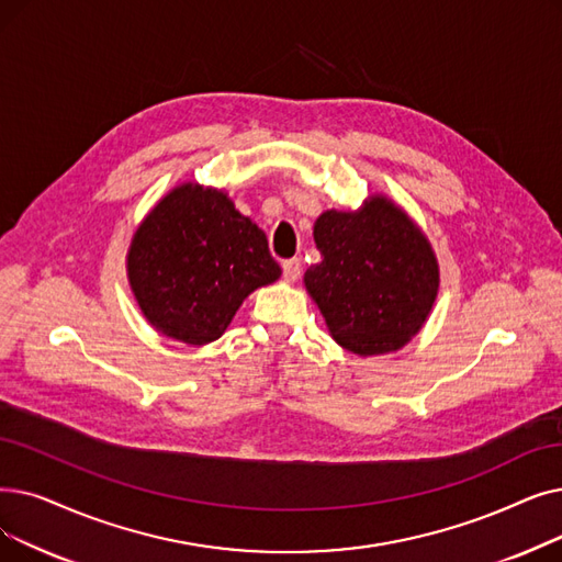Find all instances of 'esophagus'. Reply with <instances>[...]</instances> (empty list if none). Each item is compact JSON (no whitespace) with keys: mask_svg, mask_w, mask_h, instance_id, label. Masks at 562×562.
<instances>
[{"mask_svg":"<svg viewBox=\"0 0 562 562\" xmlns=\"http://www.w3.org/2000/svg\"><path fill=\"white\" fill-rule=\"evenodd\" d=\"M282 276L286 282H296L301 278V259H286L282 263Z\"/></svg>","mask_w":562,"mask_h":562,"instance_id":"obj_1","label":"esophagus"}]
</instances>
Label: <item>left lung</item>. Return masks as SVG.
I'll use <instances>...</instances> for the list:
<instances>
[{
    "label": "left lung",
    "mask_w": 562,
    "mask_h": 562,
    "mask_svg": "<svg viewBox=\"0 0 562 562\" xmlns=\"http://www.w3.org/2000/svg\"><path fill=\"white\" fill-rule=\"evenodd\" d=\"M314 243L322 261L305 271V289L341 349L376 356L418 335L438 294V261L395 202L372 194L358 211H324Z\"/></svg>",
    "instance_id": "left-lung-1"
}]
</instances>
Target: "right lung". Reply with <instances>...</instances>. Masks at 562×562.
<instances>
[{
  "label": "right lung",
  "instance_id": "1",
  "mask_svg": "<svg viewBox=\"0 0 562 562\" xmlns=\"http://www.w3.org/2000/svg\"><path fill=\"white\" fill-rule=\"evenodd\" d=\"M126 263L146 322L192 347L221 337L240 303L282 276L266 234L227 192L200 183L177 186L151 209Z\"/></svg>",
  "mask_w": 562,
  "mask_h": 562
}]
</instances>
